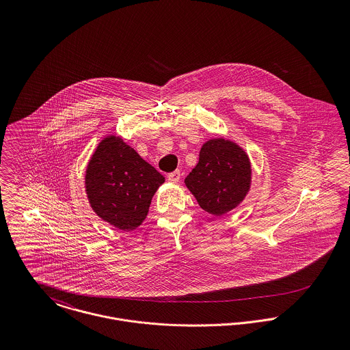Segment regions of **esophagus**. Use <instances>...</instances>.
I'll use <instances>...</instances> for the list:
<instances>
[{
  "instance_id": "obj_1",
  "label": "esophagus",
  "mask_w": 350,
  "mask_h": 350,
  "mask_svg": "<svg viewBox=\"0 0 350 350\" xmlns=\"http://www.w3.org/2000/svg\"><path fill=\"white\" fill-rule=\"evenodd\" d=\"M180 176H182V174H180V171L178 170V171H174V172L168 174L167 179H168V182H171V183H178V182L180 180Z\"/></svg>"
}]
</instances>
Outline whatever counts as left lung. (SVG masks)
Masks as SVG:
<instances>
[{"label": "left lung", "instance_id": "8db88e82", "mask_svg": "<svg viewBox=\"0 0 350 350\" xmlns=\"http://www.w3.org/2000/svg\"><path fill=\"white\" fill-rule=\"evenodd\" d=\"M250 178L252 168L245 150L230 140L211 139L202 146L200 161L185 183L204 211L219 217L245 198Z\"/></svg>", "mask_w": 350, "mask_h": 350}]
</instances>
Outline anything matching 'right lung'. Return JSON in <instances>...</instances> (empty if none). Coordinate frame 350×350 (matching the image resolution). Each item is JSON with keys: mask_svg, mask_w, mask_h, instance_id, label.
<instances>
[{"mask_svg": "<svg viewBox=\"0 0 350 350\" xmlns=\"http://www.w3.org/2000/svg\"><path fill=\"white\" fill-rule=\"evenodd\" d=\"M164 176L121 137H105L93 153L85 176L90 206L103 221L121 230L143 224Z\"/></svg>", "mask_w": 350, "mask_h": 350, "instance_id": "obj_1", "label": "right lung"}]
</instances>
